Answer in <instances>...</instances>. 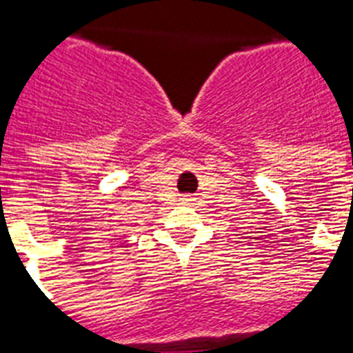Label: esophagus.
<instances>
[{
  "instance_id": "34e87169",
  "label": "esophagus",
  "mask_w": 353,
  "mask_h": 353,
  "mask_svg": "<svg viewBox=\"0 0 353 353\" xmlns=\"http://www.w3.org/2000/svg\"><path fill=\"white\" fill-rule=\"evenodd\" d=\"M186 201V203H188V201H192V199H185Z\"/></svg>"
}]
</instances>
